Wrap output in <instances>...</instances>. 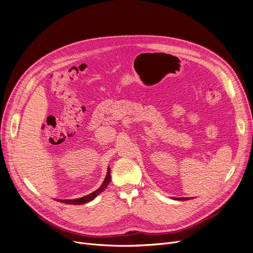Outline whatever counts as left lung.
I'll return each instance as SVG.
<instances>
[{
	"instance_id": "8db88e82",
	"label": "left lung",
	"mask_w": 253,
	"mask_h": 253,
	"mask_svg": "<svg viewBox=\"0 0 253 253\" xmlns=\"http://www.w3.org/2000/svg\"><path fill=\"white\" fill-rule=\"evenodd\" d=\"M174 199H176V200H188V199H190V198H184V197H181V198H174Z\"/></svg>"
}]
</instances>
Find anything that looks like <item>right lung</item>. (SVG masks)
<instances>
[{"label": "right lung", "mask_w": 253, "mask_h": 253, "mask_svg": "<svg viewBox=\"0 0 253 253\" xmlns=\"http://www.w3.org/2000/svg\"><path fill=\"white\" fill-rule=\"evenodd\" d=\"M110 173H111V170H110L109 167H108V169H107V175H106V177H105V179H104V181H103L102 185H101L96 191L90 193L89 195H86V196H84V197L77 198V199H66V200L57 199V200H58L59 202H63V203H66V204H75V205H77V204H85V203H87V202L93 200L95 197H97V195H99L101 192H103V191L106 189V187L108 186V184H109L110 180H111V174H110Z\"/></svg>", "instance_id": "add662e5"}]
</instances>
